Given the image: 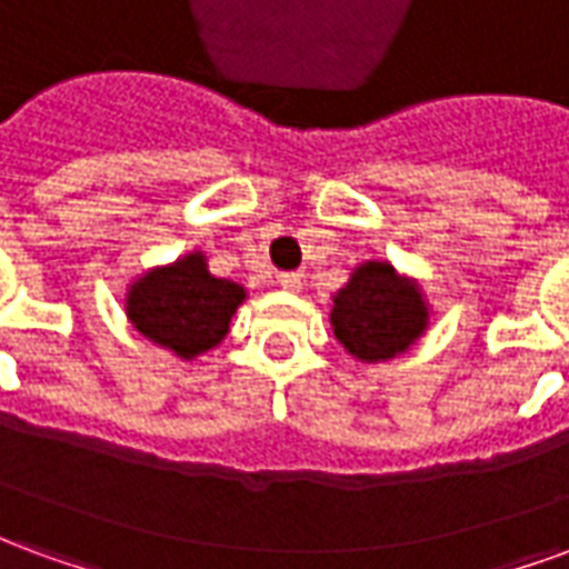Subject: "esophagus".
Here are the masks:
<instances>
[{"label": "esophagus", "instance_id": "34e87169", "mask_svg": "<svg viewBox=\"0 0 569 569\" xmlns=\"http://www.w3.org/2000/svg\"><path fill=\"white\" fill-rule=\"evenodd\" d=\"M277 283L283 286L286 292H298V289H301V273H298V271L280 273V280H277Z\"/></svg>", "mask_w": 569, "mask_h": 569}]
</instances>
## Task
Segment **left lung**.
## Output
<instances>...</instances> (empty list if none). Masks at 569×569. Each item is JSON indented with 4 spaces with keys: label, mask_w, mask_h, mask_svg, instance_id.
Segmentation results:
<instances>
[{
    "label": "left lung",
    "mask_w": 569,
    "mask_h": 569,
    "mask_svg": "<svg viewBox=\"0 0 569 569\" xmlns=\"http://www.w3.org/2000/svg\"><path fill=\"white\" fill-rule=\"evenodd\" d=\"M332 301L335 338L362 362H387L406 353L429 326L420 286L387 261L359 264Z\"/></svg>",
    "instance_id": "obj_1"
}]
</instances>
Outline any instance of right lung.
Segmentation results:
<instances>
[{"instance_id": "add662e5", "label": "right lung", "mask_w": 569, "mask_h": 569, "mask_svg": "<svg viewBox=\"0 0 569 569\" xmlns=\"http://www.w3.org/2000/svg\"><path fill=\"white\" fill-rule=\"evenodd\" d=\"M247 289L207 271L203 252H188L163 268H151L128 289V320L154 345L194 359L228 335Z\"/></svg>"}]
</instances>
